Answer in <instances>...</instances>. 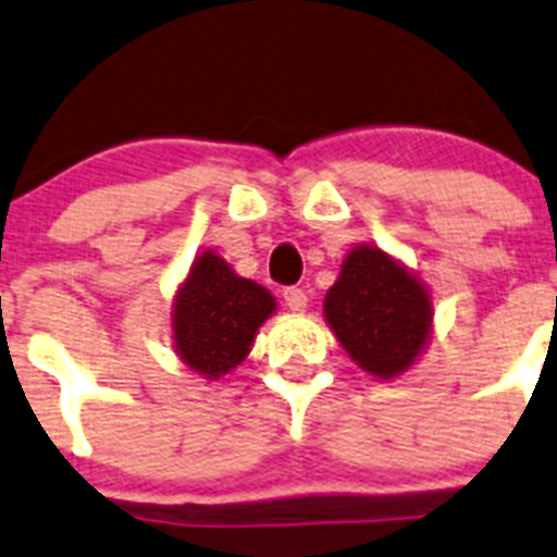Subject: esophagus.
Returning <instances> with one entry per match:
<instances>
[{
    "label": "esophagus",
    "mask_w": 557,
    "mask_h": 557,
    "mask_svg": "<svg viewBox=\"0 0 557 557\" xmlns=\"http://www.w3.org/2000/svg\"><path fill=\"white\" fill-rule=\"evenodd\" d=\"M283 299H285V306L292 308L294 313H302L308 306V294L302 292V288H297V285H288V288L283 292Z\"/></svg>",
    "instance_id": "esophagus-1"
}]
</instances>
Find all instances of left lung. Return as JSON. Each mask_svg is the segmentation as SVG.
<instances>
[{
	"mask_svg": "<svg viewBox=\"0 0 557 557\" xmlns=\"http://www.w3.org/2000/svg\"><path fill=\"white\" fill-rule=\"evenodd\" d=\"M325 317L361 370L393 379L423 350L432 327V299L384 251L356 246L327 292Z\"/></svg>",
	"mask_w": 557,
	"mask_h": 557,
	"instance_id": "obj_1",
	"label": "left lung"
}]
</instances>
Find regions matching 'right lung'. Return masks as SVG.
<instances>
[{
  "mask_svg": "<svg viewBox=\"0 0 557 557\" xmlns=\"http://www.w3.org/2000/svg\"><path fill=\"white\" fill-rule=\"evenodd\" d=\"M272 313L274 297L263 285L238 277L219 255L205 251L176 297L173 342L190 370L219 379L246 359Z\"/></svg>",
  "mask_w": 557,
  "mask_h": 557,
  "instance_id": "right-lung-1",
  "label": "right lung"
}]
</instances>
